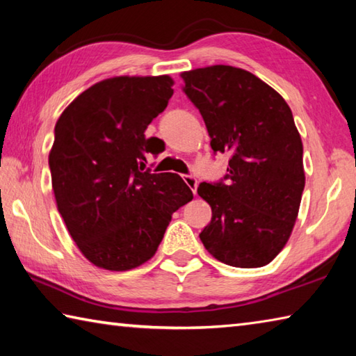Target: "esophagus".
<instances>
[{
  "instance_id": "obj_1",
  "label": "esophagus",
  "mask_w": 356,
  "mask_h": 356,
  "mask_svg": "<svg viewBox=\"0 0 356 356\" xmlns=\"http://www.w3.org/2000/svg\"><path fill=\"white\" fill-rule=\"evenodd\" d=\"M184 180H185V184L190 186V190L196 195V191H197V179L195 176H184Z\"/></svg>"
}]
</instances>
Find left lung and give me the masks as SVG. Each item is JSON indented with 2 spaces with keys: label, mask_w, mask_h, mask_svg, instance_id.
<instances>
[{
  "label": "left lung",
  "mask_w": 356,
  "mask_h": 356,
  "mask_svg": "<svg viewBox=\"0 0 356 356\" xmlns=\"http://www.w3.org/2000/svg\"><path fill=\"white\" fill-rule=\"evenodd\" d=\"M180 76L213 152L231 155L226 182L197 186L212 207L201 242L222 264L264 267L291 237L305 188L303 143L291 108L261 78L232 65Z\"/></svg>",
  "instance_id": "8db88e82"
}]
</instances>
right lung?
I'll list each match as a JSON object with an SVG mask.
<instances>
[{
	"instance_id": "1",
	"label": "right lung",
	"mask_w": 356,
	"mask_h": 356,
	"mask_svg": "<svg viewBox=\"0 0 356 356\" xmlns=\"http://www.w3.org/2000/svg\"><path fill=\"white\" fill-rule=\"evenodd\" d=\"M172 78L114 76L81 92L59 116L48 155L59 213L95 267L125 272L155 254L177 209L193 200L179 174H150L163 141L147 125L168 106Z\"/></svg>"
}]
</instances>
